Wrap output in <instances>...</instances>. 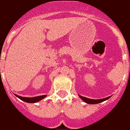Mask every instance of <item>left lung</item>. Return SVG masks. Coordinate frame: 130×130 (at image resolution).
Listing matches in <instances>:
<instances>
[{"instance_id":"obj_1","label":"left lung","mask_w":130,"mask_h":130,"mask_svg":"<svg viewBox=\"0 0 130 130\" xmlns=\"http://www.w3.org/2000/svg\"><path fill=\"white\" fill-rule=\"evenodd\" d=\"M79 97L80 99H82L85 103H89V104H97V103H101L103 101H105L107 100L111 97V96H108L107 98L105 99H91L87 98V97H85V96H82L80 95H79Z\"/></svg>"}]
</instances>
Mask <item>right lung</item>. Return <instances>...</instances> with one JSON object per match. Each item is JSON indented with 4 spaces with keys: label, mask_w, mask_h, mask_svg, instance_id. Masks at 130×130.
I'll return each mask as SVG.
<instances>
[{
    "label": "right lung",
    "mask_w": 130,
    "mask_h": 130,
    "mask_svg": "<svg viewBox=\"0 0 130 130\" xmlns=\"http://www.w3.org/2000/svg\"><path fill=\"white\" fill-rule=\"evenodd\" d=\"M15 94V96H17L19 99H20L21 100L25 102H27V103H36V102H38L39 101H41V99H43L45 97V96H47V95H41V96H35V97H23V96H19L17 94Z\"/></svg>",
    "instance_id": "add662e5"
}]
</instances>
